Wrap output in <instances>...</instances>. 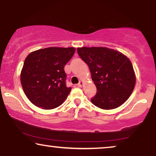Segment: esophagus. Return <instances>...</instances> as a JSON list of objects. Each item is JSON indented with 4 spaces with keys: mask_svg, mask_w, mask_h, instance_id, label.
Returning <instances> with one entry per match:
<instances>
[{
    "mask_svg": "<svg viewBox=\"0 0 156 156\" xmlns=\"http://www.w3.org/2000/svg\"><path fill=\"white\" fill-rule=\"evenodd\" d=\"M83 85H84V82H83V81H80V82H79L77 86L79 87H82Z\"/></svg>",
    "mask_w": 156,
    "mask_h": 156,
    "instance_id": "1",
    "label": "esophagus"
}]
</instances>
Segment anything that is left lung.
<instances>
[{"label": "left lung", "instance_id": "8db88e82", "mask_svg": "<svg viewBox=\"0 0 156 156\" xmlns=\"http://www.w3.org/2000/svg\"><path fill=\"white\" fill-rule=\"evenodd\" d=\"M81 58L88 65L97 89L91 99L102 109H114L124 103L136 84V74L130 59L119 51L105 47L77 48Z\"/></svg>", "mask_w": 156, "mask_h": 156}]
</instances>
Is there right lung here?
Listing matches in <instances>:
<instances>
[{
  "mask_svg": "<svg viewBox=\"0 0 156 156\" xmlns=\"http://www.w3.org/2000/svg\"><path fill=\"white\" fill-rule=\"evenodd\" d=\"M75 50V48L51 47L27 55L21 70L20 82L31 103L43 109H52L67 99L71 88L66 86L64 67Z\"/></svg>",
  "mask_w": 156,
  "mask_h": 156,
  "instance_id": "right-lung-1",
  "label": "right lung"
}]
</instances>
